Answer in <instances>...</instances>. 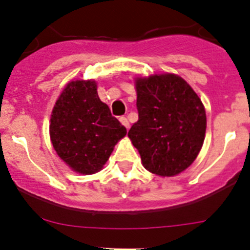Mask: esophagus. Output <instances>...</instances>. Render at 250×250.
I'll return each mask as SVG.
<instances>
[{"mask_svg":"<svg viewBox=\"0 0 250 250\" xmlns=\"http://www.w3.org/2000/svg\"><path fill=\"white\" fill-rule=\"evenodd\" d=\"M120 122L122 123L123 125H125L127 129H129V122H128V120L125 117H120Z\"/></svg>","mask_w":250,"mask_h":250,"instance_id":"obj_1","label":"esophagus"}]
</instances>
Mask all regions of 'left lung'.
Instances as JSON below:
<instances>
[{"label":"left lung","instance_id":"8db88e82","mask_svg":"<svg viewBox=\"0 0 250 250\" xmlns=\"http://www.w3.org/2000/svg\"><path fill=\"white\" fill-rule=\"evenodd\" d=\"M139 120L128 137L141 163L160 176L178 175L197 158L206 138L207 116L197 93L179 75L134 78Z\"/></svg>","mask_w":250,"mask_h":250}]
</instances>
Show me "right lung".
<instances>
[{"label": "right lung", "instance_id": "right-lung-1", "mask_svg": "<svg viewBox=\"0 0 250 250\" xmlns=\"http://www.w3.org/2000/svg\"><path fill=\"white\" fill-rule=\"evenodd\" d=\"M97 88L95 80L70 81L50 113L49 137L55 152L70 169L83 175L100 172L127 134Z\"/></svg>", "mask_w": 250, "mask_h": 250}]
</instances>
